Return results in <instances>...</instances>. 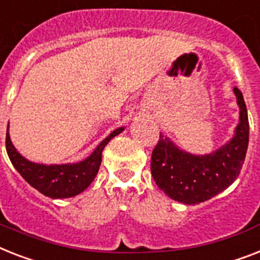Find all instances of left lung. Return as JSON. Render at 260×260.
Listing matches in <instances>:
<instances>
[{
    "instance_id": "left-lung-1",
    "label": "left lung",
    "mask_w": 260,
    "mask_h": 260,
    "mask_svg": "<svg viewBox=\"0 0 260 260\" xmlns=\"http://www.w3.org/2000/svg\"><path fill=\"white\" fill-rule=\"evenodd\" d=\"M239 107V123L233 137L216 151L193 155L179 148L168 136L160 140L152 152L153 180L171 199L195 206L229 188L239 176L248 147V116L243 94L234 88Z\"/></svg>"
}]
</instances>
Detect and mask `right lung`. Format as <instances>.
Returning a JSON list of instances; mask_svg holds the SVG:
<instances>
[{"mask_svg":"<svg viewBox=\"0 0 260 260\" xmlns=\"http://www.w3.org/2000/svg\"><path fill=\"white\" fill-rule=\"evenodd\" d=\"M124 131V126L109 134L88 157L77 163L40 164L27 160L17 151L10 140L9 125L6 132V152L18 174L42 195L52 199H65L85 191L94 180L103 157V149L109 141Z\"/></svg>","mask_w":260,"mask_h":260,"instance_id":"obj_1","label":"right lung"}]
</instances>
